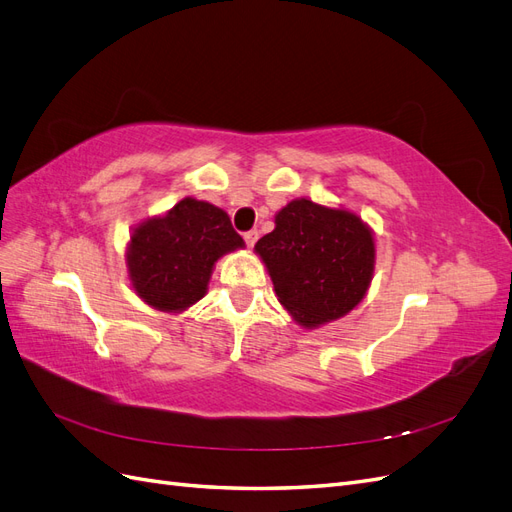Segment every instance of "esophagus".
<instances>
[{"mask_svg":"<svg viewBox=\"0 0 512 512\" xmlns=\"http://www.w3.org/2000/svg\"><path fill=\"white\" fill-rule=\"evenodd\" d=\"M243 239H245L247 247H254V245H256V241H258V230H250V232H245Z\"/></svg>","mask_w":512,"mask_h":512,"instance_id":"1","label":"esophagus"}]
</instances>
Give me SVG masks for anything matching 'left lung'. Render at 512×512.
Segmentation results:
<instances>
[{"label":"left lung","mask_w":512,"mask_h":512,"mask_svg":"<svg viewBox=\"0 0 512 512\" xmlns=\"http://www.w3.org/2000/svg\"><path fill=\"white\" fill-rule=\"evenodd\" d=\"M277 301L303 329L350 314L369 290L376 239L359 215L294 198L275 213V228L256 243Z\"/></svg>","instance_id":"obj_1"}]
</instances>
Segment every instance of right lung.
I'll list each match as a JSON object with an SVG mask.
<instances>
[{
	"label": "right lung",
	"mask_w": 512,
	"mask_h": 512,
	"mask_svg": "<svg viewBox=\"0 0 512 512\" xmlns=\"http://www.w3.org/2000/svg\"><path fill=\"white\" fill-rule=\"evenodd\" d=\"M245 247L228 213L185 196L164 215L132 228L126 247L128 277L138 299L164 314H181L207 294L224 254Z\"/></svg>",
	"instance_id": "obj_1"
}]
</instances>
